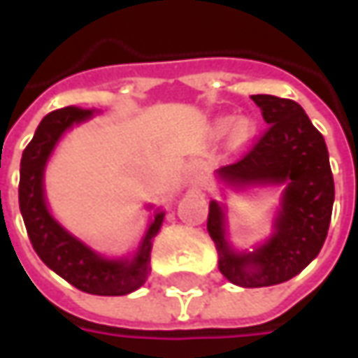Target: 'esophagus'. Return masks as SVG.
<instances>
[{"instance_id": "1", "label": "esophagus", "mask_w": 358, "mask_h": 358, "mask_svg": "<svg viewBox=\"0 0 358 358\" xmlns=\"http://www.w3.org/2000/svg\"><path fill=\"white\" fill-rule=\"evenodd\" d=\"M193 175H195V179H197V181H201V179H203V171H201V169H195V171H193Z\"/></svg>"}]
</instances>
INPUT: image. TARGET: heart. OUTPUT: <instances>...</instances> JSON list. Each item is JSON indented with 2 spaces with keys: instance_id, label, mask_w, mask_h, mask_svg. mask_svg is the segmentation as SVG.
I'll use <instances>...</instances> for the list:
<instances>
[{
  "instance_id": "1",
  "label": "heart",
  "mask_w": 358,
  "mask_h": 358,
  "mask_svg": "<svg viewBox=\"0 0 358 358\" xmlns=\"http://www.w3.org/2000/svg\"><path fill=\"white\" fill-rule=\"evenodd\" d=\"M231 122H233L231 119H225V121L221 123V127L227 129V127H230ZM251 131H253V127H251V123H249L247 119H237L234 123V127L231 128V135H233V139H235L237 143H241V141L249 139Z\"/></svg>"
}]
</instances>
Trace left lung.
Listing matches in <instances>:
<instances>
[{
    "instance_id": "1",
    "label": "left lung",
    "mask_w": 358,
    "mask_h": 358,
    "mask_svg": "<svg viewBox=\"0 0 358 358\" xmlns=\"http://www.w3.org/2000/svg\"><path fill=\"white\" fill-rule=\"evenodd\" d=\"M268 123L241 157L219 169L231 183H287L277 231L253 253L225 243L223 209L211 201L207 231L219 251V271L239 287H271L299 275L319 255L333 213L335 181L323 135L293 99L251 95Z\"/></svg>"
}]
</instances>
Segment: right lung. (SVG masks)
Segmentation results:
<instances>
[{
  "label": "right lung",
  "instance_id": "right-lung-1",
  "mask_svg": "<svg viewBox=\"0 0 358 358\" xmlns=\"http://www.w3.org/2000/svg\"><path fill=\"white\" fill-rule=\"evenodd\" d=\"M90 115V109L71 105L51 111L39 123L34 139L25 147L21 157L20 211L35 253L51 271L83 293L103 296L127 295L147 281L153 247L151 239L157 235L163 213L155 215L133 261H109L63 231L49 215L43 199V167L49 153L63 131L69 129L73 123L85 121Z\"/></svg>",
  "mask_w": 358,
  "mask_h": 358
}]
</instances>
